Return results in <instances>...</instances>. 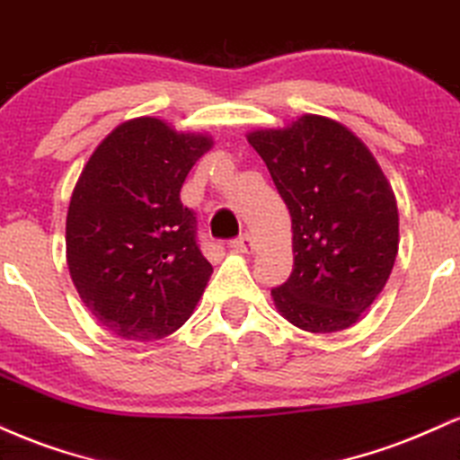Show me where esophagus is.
I'll use <instances>...</instances> for the list:
<instances>
[{
	"instance_id": "esophagus-1",
	"label": "esophagus",
	"mask_w": 460,
	"mask_h": 460,
	"mask_svg": "<svg viewBox=\"0 0 460 460\" xmlns=\"http://www.w3.org/2000/svg\"><path fill=\"white\" fill-rule=\"evenodd\" d=\"M230 247L234 252H239V253H252L253 250H256V241H253V236L252 234H241L239 239H234L230 243Z\"/></svg>"
}]
</instances>
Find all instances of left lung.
<instances>
[{"label":"left lung","instance_id":"obj_1","mask_svg":"<svg viewBox=\"0 0 460 460\" xmlns=\"http://www.w3.org/2000/svg\"><path fill=\"white\" fill-rule=\"evenodd\" d=\"M293 217L295 267L271 290L286 321L310 333L342 332L390 278L398 253L396 198L355 133L332 118H296L247 135Z\"/></svg>","mask_w":460,"mask_h":460}]
</instances>
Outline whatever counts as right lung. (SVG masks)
I'll return each mask as SVG.
<instances>
[{"mask_svg": "<svg viewBox=\"0 0 460 460\" xmlns=\"http://www.w3.org/2000/svg\"><path fill=\"white\" fill-rule=\"evenodd\" d=\"M213 146L159 118L122 122L81 172L66 215V261L92 316L122 340L153 342L185 325L213 267L181 187Z\"/></svg>", "mask_w": 460, "mask_h": 460, "instance_id": "add662e5", "label": "right lung"}]
</instances>
